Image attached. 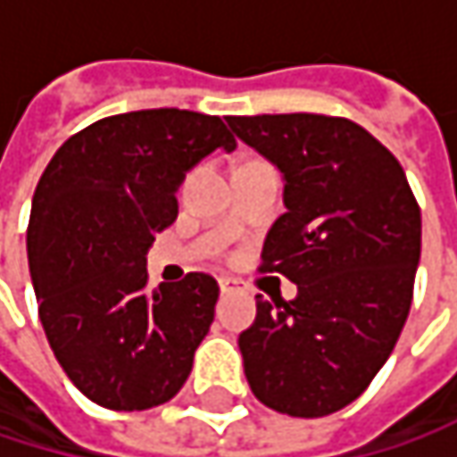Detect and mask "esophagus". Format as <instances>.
Returning <instances> with one entry per match:
<instances>
[{"label":"esophagus","mask_w":457,"mask_h":457,"mask_svg":"<svg viewBox=\"0 0 457 457\" xmlns=\"http://www.w3.org/2000/svg\"><path fill=\"white\" fill-rule=\"evenodd\" d=\"M220 291L222 294H237V291H245V286L235 278H220Z\"/></svg>","instance_id":"1"}]
</instances>
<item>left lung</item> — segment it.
<instances>
[{"mask_svg":"<svg viewBox=\"0 0 457 457\" xmlns=\"http://www.w3.org/2000/svg\"><path fill=\"white\" fill-rule=\"evenodd\" d=\"M283 174L286 214L259 272L296 283L264 302L237 346L259 403L322 418L354 403L389 360L412 302L420 209L400 161L360 124L318 113L229 116Z\"/></svg>","mask_w":457,"mask_h":457,"instance_id":"obj_1","label":"left lung"}]
</instances>
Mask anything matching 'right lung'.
Returning <instances> with one entry per match:
<instances>
[{"label":"right lung","mask_w":457,"mask_h":457,"mask_svg":"<svg viewBox=\"0 0 457 457\" xmlns=\"http://www.w3.org/2000/svg\"><path fill=\"white\" fill-rule=\"evenodd\" d=\"M217 147L220 116L132 111L68 137L46 163L29 220V267L46 341L92 403L147 411L169 403L214 322L206 272L147 288V248L177 220V187Z\"/></svg>","instance_id":"1"}]
</instances>
